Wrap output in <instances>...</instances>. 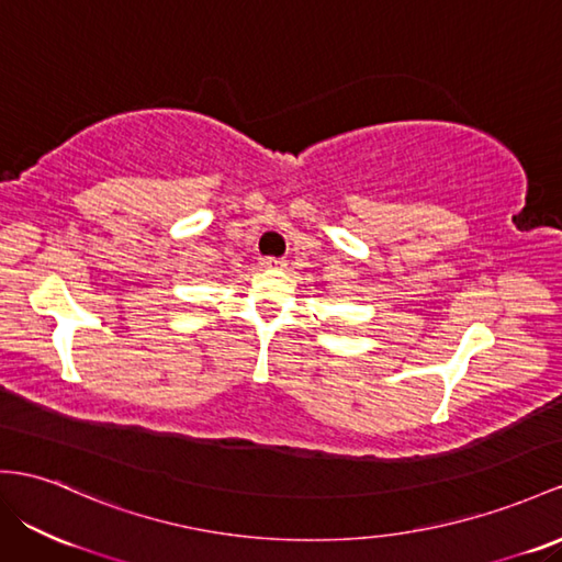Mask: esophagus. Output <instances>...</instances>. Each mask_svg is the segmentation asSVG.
<instances>
[{"label": "esophagus", "mask_w": 562, "mask_h": 562, "mask_svg": "<svg viewBox=\"0 0 562 562\" xmlns=\"http://www.w3.org/2000/svg\"><path fill=\"white\" fill-rule=\"evenodd\" d=\"M261 266H263V268H284L286 263L282 261V258H276V256H266V258H261Z\"/></svg>", "instance_id": "esophagus-1"}]
</instances>
